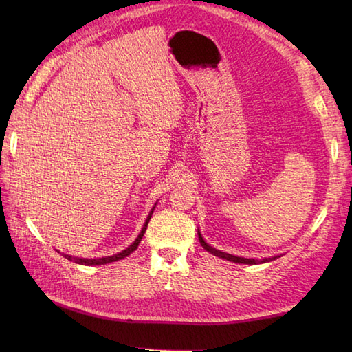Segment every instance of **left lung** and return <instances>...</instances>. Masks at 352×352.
Instances as JSON below:
<instances>
[{
    "label": "left lung",
    "mask_w": 352,
    "mask_h": 352,
    "mask_svg": "<svg viewBox=\"0 0 352 352\" xmlns=\"http://www.w3.org/2000/svg\"><path fill=\"white\" fill-rule=\"evenodd\" d=\"M198 237H199L201 246H203V248H204L206 251H208V252H210V254H213V256H216V257H221V258H223V260L234 261V263H243V265H258V263H266V261H272V260H275L276 257H280V256H276V257H269V258H261V260H256V258H245V257H237V256H233V254L222 252V251H219V250L213 248V246H210V245H208V243H206V241H204V239H203V236H201V233H199V230H198Z\"/></svg>",
    "instance_id": "left-lung-1"
}]
</instances>
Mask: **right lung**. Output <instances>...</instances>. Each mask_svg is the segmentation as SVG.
<instances>
[{"label": "right lung", "instance_id": "obj_1", "mask_svg": "<svg viewBox=\"0 0 352 352\" xmlns=\"http://www.w3.org/2000/svg\"><path fill=\"white\" fill-rule=\"evenodd\" d=\"M154 208H155V207H153V208H151V212H149L148 218H146V221H145V223H144V227H142V231L139 233V236L136 237V241H134V242L129 246V248H125L122 252H118V254H113V256L101 257V258H80V257H72V256H68V254H63V257H66V258L71 260V261H76V263H78V265H86V266H94V265H107V263H111V261L122 260L124 257L130 256V254H131L133 251H136V250H138V246H139V243H140V241H142V237H144L145 231H146L148 222H149V219H151V216H153V213H154Z\"/></svg>", "mask_w": 352, "mask_h": 352}]
</instances>
